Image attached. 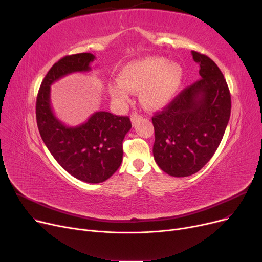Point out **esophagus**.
<instances>
[{"label":"esophagus","instance_id":"obj_1","mask_svg":"<svg viewBox=\"0 0 262 262\" xmlns=\"http://www.w3.org/2000/svg\"><path fill=\"white\" fill-rule=\"evenodd\" d=\"M141 116H139V115H137V114H133L132 116H130V120H132V123H133V125H136L137 124V122H138L139 120H141Z\"/></svg>","mask_w":262,"mask_h":262}]
</instances>
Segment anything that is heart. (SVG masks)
Returning a JSON list of instances; mask_svg holds the SVG:
<instances>
[{"mask_svg": "<svg viewBox=\"0 0 262 262\" xmlns=\"http://www.w3.org/2000/svg\"><path fill=\"white\" fill-rule=\"evenodd\" d=\"M184 79L181 64L163 57H146L122 68L119 79L108 84L110 96L121 104L130 99V92L140 93V102L147 110L167 106L180 90Z\"/></svg>", "mask_w": 262, "mask_h": 262, "instance_id": "obj_1", "label": "heart"}]
</instances>
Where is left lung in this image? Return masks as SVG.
I'll return each instance as SVG.
<instances>
[{
    "label": "left lung",
    "instance_id": "8db88e82",
    "mask_svg": "<svg viewBox=\"0 0 262 262\" xmlns=\"http://www.w3.org/2000/svg\"><path fill=\"white\" fill-rule=\"evenodd\" d=\"M192 57L202 78L152 118L154 159L174 177L194 174L211 159L230 117V93L221 70L204 54L192 51Z\"/></svg>",
    "mask_w": 262,
    "mask_h": 262
}]
</instances>
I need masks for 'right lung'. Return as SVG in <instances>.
I'll use <instances>...</instances> for the list:
<instances>
[{
    "label": "right lung",
    "instance_id": "add662e5",
    "mask_svg": "<svg viewBox=\"0 0 262 262\" xmlns=\"http://www.w3.org/2000/svg\"><path fill=\"white\" fill-rule=\"evenodd\" d=\"M91 53L66 56L54 63L41 82L36 102L37 125L45 144L60 166L79 181L105 182L121 166L122 142L132 128L128 117L96 112L77 126H67L51 107V85L75 72H89Z\"/></svg>",
    "mask_w": 262,
    "mask_h": 262
}]
</instances>
